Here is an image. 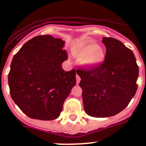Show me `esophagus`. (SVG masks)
I'll list each match as a JSON object with an SVG mask.
<instances>
[{
  "instance_id": "1",
  "label": "esophagus",
  "mask_w": 146,
  "mask_h": 146,
  "mask_svg": "<svg viewBox=\"0 0 146 146\" xmlns=\"http://www.w3.org/2000/svg\"><path fill=\"white\" fill-rule=\"evenodd\" d=\"M76 83L79 84L80 82V80H81V79H80V76L78 75V74H76Z\"/></svg>"
}]
</instances>
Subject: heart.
<instances>
[{
	"mask_svg": "<svg viewBox=\"0 0 146 146\" xmlns=\"http://www.w3.org/2000/svg\"><path fill=\"white\" fill-rule=\"evenodd\" d=\"M72 51L77 59L81 60V64L86 68H96L101 66L106 58L104 49L95 42L76 44Z\"/></svg>",
	"mask_w": 146,
	"mask_h": 146,
	"instance_id": "obj_1",
	"label": "heart"
}]
</instances>
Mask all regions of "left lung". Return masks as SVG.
I'll return each mask as SVG.
<instances>
[{"instance_id":"left-lung-1","label":"left lung","mask_w":146,"mask_h":146,"mask_svg":"<svg viewBox=\"0 0 146 146\" xmlns=\"http://www.w3.org/2000/svg\"><path fill=\"white\" fill-rule=\"evenodd\" d=\"M106 58L101 66L78 70L86 113L94 117L117 114L129 104L137 90L139 66L133 52L113 38L104 37Z\"/></svg>"}]
</instances>
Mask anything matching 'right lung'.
Returning <instances> with one entry per match:
<instances>
[{
    "mask_svg": "<svg viewBox=\"0 0 146 146\" xmlns=\"http://www.w3.org/2000/svg\"><path fill=\"white\" fill-rule=\"evenodd\" d=\"M65 42L50 35L26 42L13 56L8 74L10 96L29 117L57 119L64 101L76 83V70H64Z\"/></svg>",
    "mask_w": 146,
    "mask_h": 146,
    "instance_id": "1",
    "label": "right lung"
}]
</instances>
